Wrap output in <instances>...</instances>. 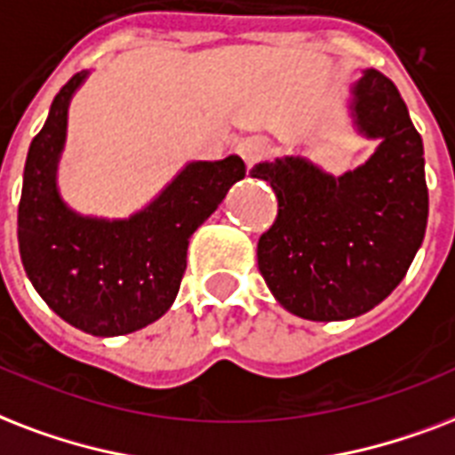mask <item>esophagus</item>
<instances>
[{
  "label": "esophagus",
  "mask_w": 455,
  "mask_h": 455,
  "mask_svg": "<svg viewBox=\"0 0 455 455\" xmlns=\"http://www.w3.org/2000/svg\"><path fill=\"white\" fill-rule=\"evenodd\" d=\"M266 142L259 140V137H253V140H246V142L239 144V154H242V158L246 161V165L259 164L260 158L266 156Z\"/></svg>",
  "instance_id": "34e87169"
}]
</instances>
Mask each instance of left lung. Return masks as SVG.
<instances>
[{
  "label": "left lung",
  "mask_w": 455,
  "mask_h": 455,
  "mask_svg": "<svg viewBox=\"0 0 455 455\" xmlns=\"http://www.w3.org/2000/svg\"><path fill=\"white\" fill-rule=\"evenodd\" d=\"M355 125L379 140L368 161L339 178L301 156L251 168L277 196L259 239V270L290 313L347 320L385 301L408 273L427 228L422 137L396 84L368 68L354 87Z\"/></svg>",
  "instance_id": "obj_1"
}]
</instances>
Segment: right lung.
Masks as SVG:
<instances>
[{
	"mask_svg": "<svg viewBox=\"0 0 455 455\" xmlns=\"http://www.w3.org/2000/svg\"><path fill=\"white\" fill-rule=\"evenodd\" d=\"M87 73L63 84L30 142L19 204V249L30 283L56 315L94 337L158 320L178 294L189 237L246 175L239 156L189 164L128 220L77 216L56 192L68 101Z\"/></svg>",
	"mask_w": 455,
	"mask_h": 455,
	"instance_id": "1",
	"label": "right lung"
}]
</instances>
